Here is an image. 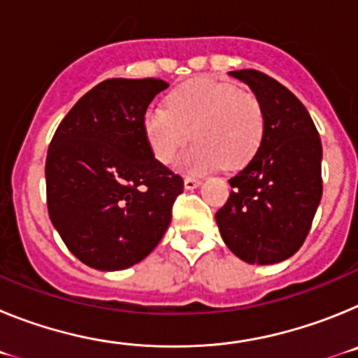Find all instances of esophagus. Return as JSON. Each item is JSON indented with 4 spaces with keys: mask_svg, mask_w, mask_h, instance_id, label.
<instances>
[{
    "mask_svg": "<svg viewBox=\"0 0 358 358\" xmlns=\"http://www.w3.org/2000/svg\"><path fill=\"white\" fill-rule=\"evenodd\" d=\"M201 179H199V177H186L185 179V188L186 189H195V188H199V186H201Z\"/></svg>",
    "mask_w": 358,
    "mask_h": 358,
    "instance_id": "1",
    "label": "esophagus"
}]
</instances>
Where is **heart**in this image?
Wrapping results in <instances>:
<instances>
[{
	"instance_id": "heart-1",
	"label": "heart",
	"mask_w": 358,
	"mask_h": 358,
	"mask_svg": "<svg viewBox=\"0 0 358 358\" xmlns=\"http://www.w3.org/2000/svg\"><path fill=\"white\" fill-rule=\"evenodd\" d=\"M264 129V109L255 94L210 77L179 85L166 98V107H148L143 115L145 140L163 164L176 159L192 132L195 143L179 161L188 173L222 163L238 169L260 148Z\"/></svg>"
}]
</instances>
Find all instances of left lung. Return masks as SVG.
I'll return each mask as SVG.
<instances>
[{
    "label": "left lung",
    "mask_w": 358,
    "mask_h": 358,
    "mask_svg": "<svg viewBox=\"0 0 358 358\" xmlns=\"http://www.w3.org/2000/svg\"><path fill=\"white\" fill-rule=\"evenodd\" d=\"M264 109L260 148L231 177V194L217 211L229 251L252 265L287 260L308 235L322 195V145L308 110L285 85L255 69L229 71Z\"/></svg>",
    "instance_id": "1"
}]
</instances>
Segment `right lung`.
Instances as JSON below:
<instances>
[{
  "label": "right lung",
  "mask_w": 358,
  "mask_h": 358,
  "mask_svg": "<svg viewBox=\"0 0 358 358\" xmlns=\"http://www.w3.org/2000/svg\"><path fill=\"white\" fill-rule=\"evenodd\" d=\"M166 87L161 78L100 82L73 106L50 143V220L66 248L98 271L129 268L150 255L185 188L143 134L145 110Z\"/></svg>",
  "instance_id": "obj_1"
}]
</instances>
